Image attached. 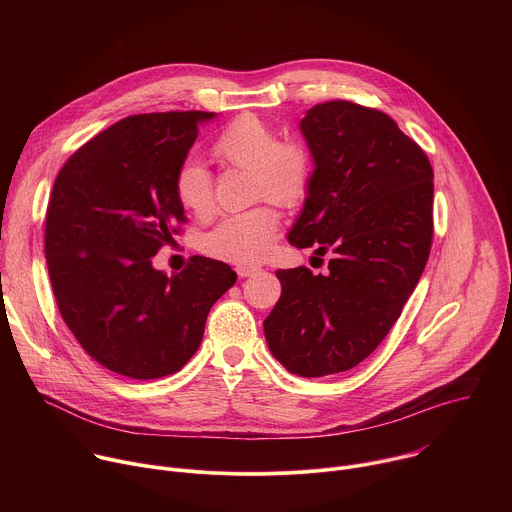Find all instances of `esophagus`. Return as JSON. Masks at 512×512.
<instances>
[{
	"label": "esophagus",
	"mask_w": 512,
	"mask_h": 512,
	"mask_svg": "<svg viewBox=\"0 0 512 512\" xmlns=\"http://www.w3.org/2000/svg\"><path fill=\"white\" fill-rule=\"evenodd\" d=\"M257 271H259L257 265H239V267H237V275H239V277H249V275H253V273H257Z\"/></svg>",
	"instance_id": "esophagus-1"
}]
</instances>
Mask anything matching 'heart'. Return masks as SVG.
I'll return each instance as SVG.
<instances>
[{"label":"heart","instance_id":"1","mask_svg":"<svg viewBox=\"0 0 512 512\" xmlns=\"http://www.w3.org/2000/svg\"><path fill=\"white\" fill-rule=\"evenodd\" d=\"M214 156L239 170L253 172L257 196L291 208L304 202L312 182V154L302 141H279L277 131L255 115L237 117L212 148ZM178 202L198 218L214 208L210 172L196 160H186L176 174ZM279 229V214L261 204L231 214L218 223L204 241L206 253L233 263H253L267 255Z\"/></svg>","mask_w":512,"mask_h":512}]
</instances>
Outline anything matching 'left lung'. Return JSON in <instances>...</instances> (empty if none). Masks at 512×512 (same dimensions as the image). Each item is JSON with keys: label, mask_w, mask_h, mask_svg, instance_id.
Masks as SVG:
<instances>
[{"label": "left lung", "mask_w": 512, "mask_h": 512, "mask_svg": "<svg viewBox=\"0 0 512 512\" xmlns=\"http://www.w3.org/2000/svg\"><path fill=\"white\" fill-rule=\"evenodd\" d=\"M300 131L314 172L287 241L330 261L324 275L275 271L263 330L283 367L312 379L356 367L401 316L429 257L433 170L389 115L350 101L312 107Z\"/></svg>", "instance_id": "left-lung-1"}]
</instances>
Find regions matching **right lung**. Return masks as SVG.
<instances>
[{"mask_svg":"<svg viewBox=\"0 0 512 512\" xmlns=\"http://www.w3.org/2000/svg\"><path fill=\"white\" fill-rule=\"evenodd\" d=\"M206 111L131 115L77 150L56 176L46 261L62 320L105 369L129 379L180 371L212 304L235 285L223 261L192 257L168 277L152 265L186 223L176 174Z\"/></svg>","mask_w":512,"mask_h":512,"instance_id":"right-lung-1","label":"right lung"}]
</instances>
